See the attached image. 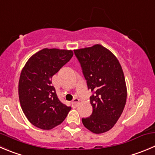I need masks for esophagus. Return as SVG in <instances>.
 <instances>
[{
  "mask_svg": "<svg viewBox=\"0 0 155 155\" xmlns=\"http://www.w3.org/2000/svg\"><path fill=\"white\" fill-rule=\"evenodd\" d=\"M79 98H74L73 101H72V105H73V107H77V105L79 104Z\"/></svg>",
  "mask_w": 155,
  "mask_h": 155,
  "instance_id": "34e87169",
  "label": "esophagus"
}]
</instances>
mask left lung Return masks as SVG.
I'll list each match as a JSON object with an SVG mask.
<instances>
[{"label": "left lung", "mask_w": 155, "mask_h": 155, "mask_svg": "<svg viewBox=\"0 0 155 155\" xmlns=\"http://www.w3.org/2000/svg\"><path fill=\"white\" fill-rule=\"evenodd\" d=\"M88 89L92 114L82 118L84 127L96 134L114 127L127 102V85L120 64L114 54L101 45L74 50Z\"/></svg>", "instance_id": "1"}]
</instances>
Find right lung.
<instances>
[{"instance_id":"1","label":"right lung","mask_w":155,"mask_h":155,"mask_svg":"<svg viewBox=\"0 0 155 155\" xmlns=\"http://www.w3.org/2000/svg\"><path fill=\"white\" fill-rule=\"evenodd\" d=\"M73 55L71 50L44 48L33 54L22 70L19 102L24 114L35 127L51 130L65 120L71 110L58 99L51 78Z\"/></svg>"}]
</instances>
